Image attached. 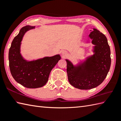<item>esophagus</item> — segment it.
<instances>
[{"mask_svg": "<svg viewBox=\"0 0 121 121\" xmlns=\"http://www.w3.org/2000/svg\"><path fill=\"white\" fill-rule=\"evenodd\" d=\"M62 55L63 56H65L68 55V52L66 51H62Z\"/></svg>", "mask_w": 121, "mask_h": 121, "instance_id": "obj_1", "label": "esophagus"}]
</instances>
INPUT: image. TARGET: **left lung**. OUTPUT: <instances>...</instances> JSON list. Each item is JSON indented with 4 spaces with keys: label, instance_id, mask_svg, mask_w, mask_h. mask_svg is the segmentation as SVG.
Segmentation results:
<instances>
[{
    "label": "left lung",
    "instance_id": "left-lung-1",
    "mask_svg": "<svg viewBox=\"0 0 121 121\" xmlns=\"http://www.w3.org/2000/svg\"><path fill=\"white\" fill-rule=\"evenodd\" d=\"M89 36L95 45L94 55L77 66L66 60L69 83L80 89H90L99 86L106 78L111 65V52L106 36L94 29Z\"/></svg>",
    "mask_w": 121,
    "mask_h": 121
}]
</instances>
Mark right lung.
Returning <instances> with one entry per match:
<instances>
[{
    "label": "right lung",
    "instance_id": "right-lung-1",
    "mask_svg": "<svg viewBox=\"0 0 121 121\" xmlns=\"http://www.w3.org/2000/svg\"><path fill=\"white\" fill-rule=\"evenodd\" d=\"M34 26H25L20 30L11 43L9 51V67L13 78L26 88L42 87L47 83L51 71L60 60L56 55L32 61H27L20 53V46L25 33Z\"/></svg>",
    "mask_w": 121,
    "mask_h": 121
}]
</instances>
